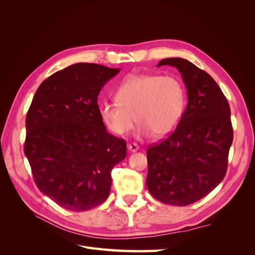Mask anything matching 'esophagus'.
Instances as JSON below:
<instances>
[{
	"instance_id": "esophagus-1",
	"label": "esophagus",
	"mask_w": 255,
	"mask_h": 255,
	"mask_svg": "<svg viewBox=\"0 0 255 255\" xmlns=\"http://www.w3.org/2000/svg\"><path fill=\"white\" fill-rule=\"evenodd\" d=\"M128 149L129 152H136L139 150V146H138V144H136V143H129V144H128Z\"/></svg>"
}]
</instances>
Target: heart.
<instances>
[{
  "label": "heart",
  "mask_w": 255,
  "mask_h": 255,
  "mask_svg": "<svg viewBox=\"0 0 255 255\" xmlns=\"http://www.w3.org/2000/svg\"><path fill=\"white\" fill-rule=\"evenodd\" d=\"M116 99L99 104L100 118L118 136L128 133L137 120L140 122L135 134L138 139L173 132L186 103L183 85L172 75H129L116 90Z\"/></svg>",
  "instance_id": "heart-1"
}]
</instances>
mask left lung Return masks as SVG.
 Masks as SVG:
<instances>
[{
  "label": "left lung",
  "instance_id": "left-lung-1",
  "mask_svg": "<svg viewBox=\"0 0 255 255\" xmlns=\"http://www.w3.org/2000/svg\"><path fill=\"white\" fill-rule=\"evenodd\" d=\"M182 75L188 103L167 139L146 150L145 184L158 201L185 206L215 189L225 177L233 141L228 100L212 76L187 59H161Z\"/></svg>",
  "mask_w": 255,
  "mask_h": 255
}]
</instances>
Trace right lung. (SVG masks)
Returning <instances> with one entry per match:
<instances>
[{
  "instance_id": "obj_1",
  "label": "right lung",
  "mask_w": 255,
  "mask_h": 255,
  "mask_svg": "<svg viewBox=\"0 0 255 255\" xmlns=\"http://www.w3.org/2000/svg\"><path fill=\"white\" fill-rule=\"evenodd\" d=\"M120 69L79 63L36 90L26 115L24 154L42 194L68 211L84 212L110 195L112 169L127 156L125 139L100 118L98 96Z\"/></svg>"
}]
</instances>
